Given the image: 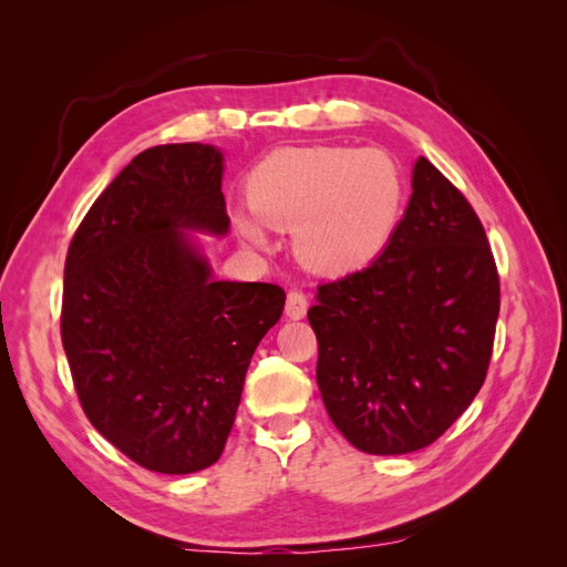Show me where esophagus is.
Returning a JSON list of instances; mask_svg holds the SVG:
<instances>
[{
	"label": "esophagus",
	"instance_id": "34e87169",
	"mask_svg": "<svg viewBox=\"0 0 567 567\" xmlns=\"http://www.w3.org/2000/svg\"><path fill=\"white\" fill-rule=\"evenodd\" d=\"M307 309H309V299L305 292H299V290L287 292V305H285L287 317L302 319V317H307Z\"/></svg>",
	"mask_w": 567,
	"mask_h": 567
}]
</instances>
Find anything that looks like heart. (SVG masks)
Instances as JSON below:
<instances>
[{"instance_id": "1", "label": "heart", "mask_w": 567, "mask_h": 567, "mask_svg": "<svg viewBox=\"0 0 567 567\" xmlns=\"http://www.w3.org/2000/svg\"><path fill=\"white\" fill-rule=\"evenodd\" d=\"M246 195L266 226L292 228L295 252L307 268L343 275L365 268L390 244L404 177L382 148H280L256 165ZM257 220L238 212L234 226L248 246L265 248L268 231Z\"/></svg>"}]
</instances>
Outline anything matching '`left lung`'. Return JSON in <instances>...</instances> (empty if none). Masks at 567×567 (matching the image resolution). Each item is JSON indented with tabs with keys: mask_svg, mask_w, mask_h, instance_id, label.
<instances>
[{
	"mask_svg": "<svg viewBox=\"0 0 567 567\" xmlns=\"http://www.w3.org/2000/svg\"><path fill=\"white\" fill-rule=\"evenodd\" d=\"M307 317L323 406L358 451L424 449L475 400L499 275L477 214L424 155L390 244L365 270L319 285Z\"/></svg>",
	"mask_w": 567,
	"mask_h": 567,
	"instance_id": "8db88e82",
	"label": "left lung"
}]
</instances>
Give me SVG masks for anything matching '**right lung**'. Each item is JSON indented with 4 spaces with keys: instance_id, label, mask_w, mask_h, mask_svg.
Returning <instances> with one entry per match:
<instances>
[{
    "instance_id": "add662e5",
    "label": "right lung",
    "mask_w": 567,
    "mask_h": 567,
    "mask_svg": "<svg viewBox=\"0 0 567 567\" xmlns=\"http://www.w3.org/2000/svg\"><path fill=\"white\" fill-rule=\"evenodd\" d=\"M224 155L207 143L138 153L70 240L60 336L84 414L141 467L219 461L285 290L214 280L195 236H226Z\"/></svg>"
}]
</instances>
